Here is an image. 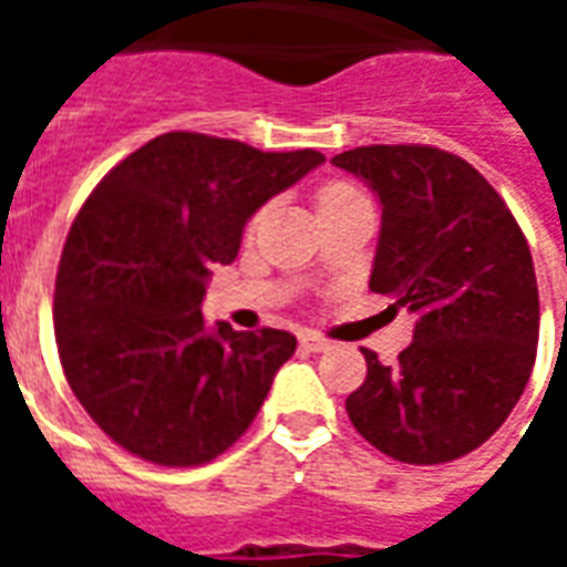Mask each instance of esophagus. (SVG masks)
<instances>
[{"label": "esophagus", "instance_id": "obj_1", "mask_svg": "<svg viewBox=\"0 0 567 567\" xmlns=\"http://www.w3.org/2000/svg\"><path fill=\"white\" fill-rule=\"evenodd\" d=\"M300 346L307 349V352H324V349H331V343L319 337V333H300Z\"/></svg>", "mask_w": 567, "mask_h": 567}]
</instances>
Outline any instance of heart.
Wrapping results in <instances>:
<instances>
[{"label": "heart", "mask_w": 567, "mask_h": 567, "mask_svg": "<svg viewBox=\"0 0 567 567\" xmlns=\"http://www.w3.org/2000/svg\"><path fill=\"white\" fill-rule=\"evenodd\" d=\"M355 187L343 185V182H331V185H324L319 190V206H328V203H337V199L346 197H355Z\"/></svg>", "instance_id": "obj_1"}]
</instances>
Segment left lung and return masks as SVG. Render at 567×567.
<instances>
[{"label":"left lung","instance_id":"left-lung-1","mask_svg":"<svg viewBox=\"0 0 567 567\" xmlns=\"http://www.w3.org/2000/svg\"><path fill=\"white\" fill-rule=\"evenodd\" d=\"M380 197L370 291L416 316L413 343L346 398L361 437L406 464L462 458L519 401L537 355V279L519 224L483 175L431 145L333 157Z\"/></svg>","mask_w":567,"mask_h":567}]
</instances>
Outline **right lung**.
<instances>
[{"label":"right lung","mask_w":567,"mask_h":567,"mask_svg":"<svg viewBox=\"0 0 567 567\" xmlns=\"http://www.w3.org/2000/svg\"><path fill=\"white\" fill-rule=\"evenodd\" d=\"M319 163L312 148L163 133L93 187L56 270L54 333L72 392L117 446L190 467L255 422L295 333L206 328L199 307L248 218Z\"/></svg>","instance_id":"add662e5"}]
</instances>
